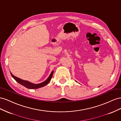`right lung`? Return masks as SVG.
<instances>
[{
	"instance_id": "add662e5",
	"label": "right lung",
	"mask_w": 121,
	"mask_h": 121,
	"mask_svg": "<svg viewBox=\"0 0 121 121\" xmlns=\"http://www.w3.org/2000/svg\"><path fill=\"white\" fill-rule=\"evenodd\" d=\"M53 73H54V71H52L51 72V73L50 74V75H49V77H48V78L45 81L43 82H41V83L37 84H33V83H31V82H30L27 81L21 80V79H20V78H17V77H15V76L13 75L11 73V75L12 76V77L15 79V80L16 81V82H18V83H19L20 84L22 85V86H24V87L27 88H28L30 89H37V88H39L40 87H43V86L47 85L50 82L52 78Z\"/></svg>"
}]
</instances>
